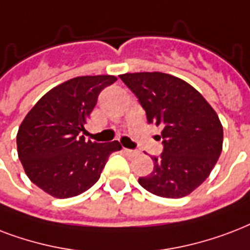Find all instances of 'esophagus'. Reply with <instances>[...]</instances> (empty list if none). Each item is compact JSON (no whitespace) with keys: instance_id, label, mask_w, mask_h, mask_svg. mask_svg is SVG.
Returning a JSON list of instances; mask_svg holds the SVG:
<instances>
[{"instance_id":"obj_1","label":"esophagus","mask_w":250,"mask_h":250,"mask_svg":"<svg viewBox=\"0 0 250 250\" xmlns=\"http://www.w3.org/2000/svg\"><path fill=\"white\" fill-rule=\"evenodd\" d=\"M124 151L126 152V154L129 156H137L139 154V152L137 151V150H130V148H124Z\"/></svg>"}]
</instances>
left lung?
Instances as JSON below:
<instances>
[{
    "mask_svg": "<svg viewBox=\"0 0 250 250\" xmlns=\"http://www.w3.org/2000/svg\"><path fill=\"white\" fill-rule=\"evenodd\" d=\"M120 78L163 126V152L152 156L154 171L138 183L164 198H181L208 179L219 159L223 126L206 99L183 79L166 73H126Z\"/></svg>",
    "mask_w": 250,
    "mask_h": 250,
    "instance_id": "left-lung-1",
    "label": "left lung"
}]
</instances>
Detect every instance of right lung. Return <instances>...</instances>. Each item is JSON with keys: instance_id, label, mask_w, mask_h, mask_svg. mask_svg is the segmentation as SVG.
Segmentation results:
<instances>
[{"instance_id": "add662e5", "label": "right lung", "mask_w": 250, "mask_h": 250, "mask_svg": "<svg viewBox=\"0 0 250 250\" xmlns=\"http://www.w3.org/2000/svg\"><path fill=\"white\" fill-rule=\"evenodd\" d=\"M115 75H84L48 91L19 126L18 156L26 175L56 198H70L90 189L100 177L108 156L120 151L119 141H84L81 131L100 91Z\"/></svg>"}]
</instances>
